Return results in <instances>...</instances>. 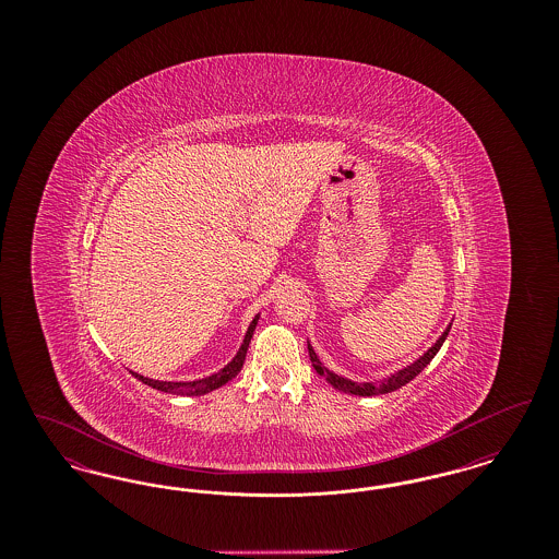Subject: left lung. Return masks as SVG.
Returning a JSON list of instances; mask_svg holds the SVG:
<instances>
[{
	"mask_svg": "<svg viewBox=\"0 0 559 559\" xmlns=\"http://www.w3.org/2000/svg\"><path fill=\"white\" fill-rule=\"evenodd\" d=\"M451 326L452 324L447 326V331L440 335V340H438L433 346L429 347L419 360H415L413 365H408V367H406V369H402V371L390 374L388 379H383V381H379V383H371V381H369V383H356V381H349L346 377H340V374L329 371L326 367H322V362H320L317 352L312 349L310 344H308V352H310V360H312L314 371L319 372L320 377H324V379H326L335 390H342V392H346V394H354V396H379V394H388V392L399 390V388L406 385L408 381H413L419 372L424 371L427 365L431 362V358L440 352V347L444 344V340L449 337Z\"/></svg>",
	"mask_w": 559,
	"mask_h": 559,
	"instance_id": "obj_1",
	"label": "left lung"
}]
</instances>
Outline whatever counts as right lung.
Listing matches in <instances>:
<instances>
[{
  "mask_svg": "<svg viewBox=\"0 0 559 559\" xmlns=\"http://www.w3.org/2000/svg\"><path fill=\"white\" fill-rule=\"evenodd\" d=\"M258 320H260V314L251 320L237 356L222 371L213 372V374L205 377V379H199V381H159V379L142 377L138 372H132V374L135 379H140L142 383H146V385H151V388H155L159 392H165V394H178V396H203V394H210V392L222 388L224 383L233 381L239 374L240 369H242V362H245V356H247V347H249V342L253 337V331L258 326Z\"/></svg>",
  "mask_w": 559,
  "mask_h": 559,
  "instance_id": "1",
  "label": "right lung"
}]
</instances>
